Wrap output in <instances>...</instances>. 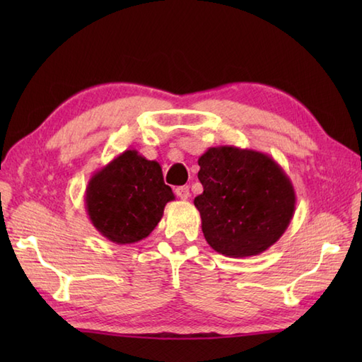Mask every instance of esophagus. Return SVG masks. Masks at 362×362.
<instances>
[{
    "label": "esophagus",
    "instance_id": "34e87169",
    "mask_svg": "<svg viewBox=\"0 0 362 362\" xmlns=\"http://www.w3.org/2000/svg\"><path fill=\"white\" fill-rule=\"evenodd\" d=\"M175 194H177V197H180L182 201H187V199L189 197V188L188 187L175 188Z\"/></svg>",
    "mask_w": 362,
    "mask_h": 362
}]
</instances>
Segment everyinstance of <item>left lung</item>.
<instances>
[{"label": "left lung", "instance_id": "1", "mask_svg": "<svg viewBox=\"0 0 362 362\" xmlns=\"http://www.w3.org/2000/svg\"><path fill=\"white\" fill-rule=\"evenodd\" d=\"M204 193L194 199L202 232L226 257L259 255L280 240L296 211V191L264 152L236 146L209 148L197 160Z\"/></svg>", "mask_w": 362, "mask_h": 362}]
</instances>
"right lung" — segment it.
I'll list each match as a JSON object with an SVG mask.
<instances>
[{"label":"right lung","mask_w":362,"mask_h":362,"mask_svg":"<svg viewBox=\"0 0 362 362\" xmlns=\"http://www.w3.org/2000/svg\"><path fill=\"white\" fill-rule=\"evenodd\" d=\"M174 201L161 166L127 149L91 175L86 209L93 227L115 244H134L149 236Z\"/></svg>","instance_id":"obj_1"}]
</instances>
